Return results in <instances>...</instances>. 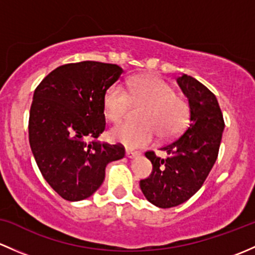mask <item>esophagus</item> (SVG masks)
<instances>
[{
    "label": "esophagus",
    "instance_id": "1",
    "mask_svg": "<svg viewBox=\"0 0 255 255\" xmlns=\"http://www.w3.org/2000/svg\"><path fill=\"white\" fill-rule=\"evenodd\" d=\"M137 156H140V152L132 151V149H127V157H128V158H133V157Z\"/></svg>",
    "mask_w": 255,
    "mask_h": 255
}]
</instances>
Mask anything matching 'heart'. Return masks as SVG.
Here are the masks:
<instances>
[{"label":"heart","mask_w":255,"mask_h":255,"mask_svg":"<svg viewBox=\"0 0 255 255\" xmlns=\"http://www.w3.org/2000/svg\"><path fill=\"white\" fill-rule=\"evenodd\" d=\"M133 106H143L138 112L141 123H125L110 130L113 141L130 148L145 147L157 135L162 140L177 136L186 127L190 107L182 96L174 93L169 83L156 76H140L127 82L110 86L103 97L104 115L112 123H120Z\"/></svg>","instance_id":"obj_1"}]
</instances>
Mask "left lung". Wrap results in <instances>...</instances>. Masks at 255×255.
<instances>
[{
  "instance_id": "left-lung-1",
  "label": "left lung",
  "mask_w": 255,
  "mask_h": 255,
  "mask_svg": "<svg viewBox=\"0 0 255 255\" xmlns=\"http://www.w3.org/2000/svg\"><path fill=\"white\" fill-rule=\"evenodd\" d=\"M177 82L188 97L190 123L179 137L161 148L167 158L146 152L152 173L140 182L147 200L161 209L185 203L203 186L217 159L225 128L219 102L209 88L188 75L179 76Z\"/></svg>"
}]
</instances>
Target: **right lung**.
Masks as SVG:
<instances>
[{"label": "right lung", "instance_id": "obj_1", "mask_svg": "<svg viewBox=\"0 0 255 255\" xmlns=\"http://www.w3.org/2000/svg\"><path fill=\"white\" fill-rule=\"evenodd\" d=\"M122 73L104 62L66 64L34 91L30 148L44 179L65 200L89 198L103 183L107 164L125 156L122 143L98 141L106 130L103 97Z\"/></svg>", "mask_w": 255, "mask_h": 255}]
</instances>
